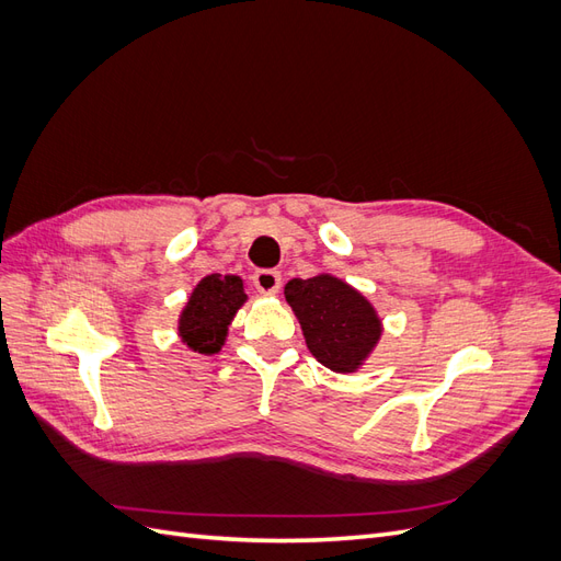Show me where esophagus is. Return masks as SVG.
<instances>
[{"label": "esophagus", "instance_id": "esophagus-1", "mask_svg": "<svg viewBox=\"0 0 561 561\" xmlns=\"http://www.w3.org/2000/svg\"><path fill=\"white\" fill-rule=\"evenodd\" d=\"M252 283H254V287H257V293L276 295L280 290V271H276V268L254 271Z\"/></svg>", "mask_w": 561, "mask_h": 561}]
</instances>
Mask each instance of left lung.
Listing matches in <instances>:
<instances>
[{"mask_svg":"<svg viewBox=\"0 0 561 561\" xmlns=\"http://www.w3.org/2000/svg\"><path fill=\"white\" fill-rule=\"evenodd\" d=\"M285 301L313 358L336 375H355L381 342L383 322L375 304L339 276L287 280Z\"/></svg>","mask_w":561,"mask_h":561,"instance_id":"obj_1","label":"left lung"}]
</instances>
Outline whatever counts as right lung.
Wrapping results in <instances>:
<instances>
[{"label": "right lung", "mask_w": 561, "mask_h": 561, "mask_svg": "<svg viewBox=\"0 0 561 561\" xmlns=\"http://www.w3.org/2000/svg\"><path fill=\"white\" fill-rule=\"evenodd\" d=\"M248 301L245 283L233 274L201 278L178 316L180 342L201 355L222 351L233 316Z\"/></svg>", "instance_id": "1"}]
</instances>
